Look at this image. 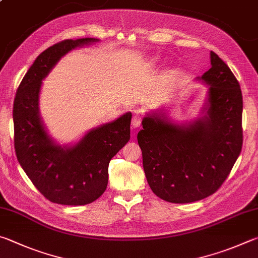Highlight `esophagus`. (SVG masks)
Wrapping results in <instances>:
<instances>
[{"label":"esophagus","instance_id":"1","mask_svg":"<svg viewBox=\"0 0 258 258\" xmlns=\"http://www.w3.org/2000/svg\"><path fill=\"white\" fill-rule=\"evenodd\" d=\"M142 123V116L140 113H137L132 117V126L133 127H140V125Z\"/></svg>","mask_w":258,"mask_h":258}]
</instances>
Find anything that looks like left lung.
I'll return each mask as SVG.
<instances>
[{
    "label": "left lung",
    "mask_w": 258,
    "mask_h": 258,
    "mask_svg": "<svg viewBox=\"0 0 258 258\" xmlns=\"http://www.w3.org/2000/svg\"><path fill=\"white\" fill-rule=\"evenodd\" d=\"M202 79L209 89L207 116L187 127L148 116L138 134L150 188L170 203H190L214 194L242 148V95L228 65L211 51Z\"/></svg>",
    "instance_id": "left-lung-1"
}]
</instances>
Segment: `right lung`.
Instances as JSON below:
<instances>
[{
    "mask_svg": "<svg viewBox=\"0 0 258 258\" xmlns=\"http://www.w3.org/2000/svg\"><path fill=\"white\" fill-rule=\"evenodd\" d=\"M96 40L67 39L44 50L19 84L13 102L17 159L36 188L53 203L84 205L100 198L108 184L109 161L130 140L131 113L90 131L68 149L51 142L40 121L41 80L68 51Z\"/></svg>",
    "mask_w": 258,
    "mask_h": 258,
    "instance_id": "add662e5",
    "label": "right lung"
}]
</instances>
